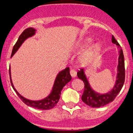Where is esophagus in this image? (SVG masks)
Returning a JSON list of instances; mask_svg holds the SVG:
<instances>
[{
    "label": "esophagus",
    "mask_w": 133,
    "mask_h": 133,
    "mask_svg": "<svg viewBox=\"0 0 133 133\" xmlns=\"http://www.w3.org/2000/svg\"><path fill=\"white\" fill-rule=\"evenodd\" d=\"M70 74H71V76H72V78H75V77L76 76L77 72L75 70L71 69L70 70Z\"/></svg>",
    "instance_id": "esophagus-1"
}]
</instances>
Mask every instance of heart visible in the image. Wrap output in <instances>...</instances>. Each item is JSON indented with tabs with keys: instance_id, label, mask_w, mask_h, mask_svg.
Here are the masks:
<instances>
[{
	"instance_id": "heart-1",
	"label": "heart",
	"mask_w": 133,
	"mask_h": 133,
	"mask_svg": "<svg viewBox=\"0 0 133 133\" xmlns=\"http://www.w3.org/2000/svg\"><path fill=\"white\" fill-rule=\"evenodd\" d=\"M92 38L89 37V36L85 37L78 44V49L81 50L84 48L88 47L92 43ZM102 48H103L102 45L99 42L94 43L81 56L80 60H81V62H84V63L90 62L100 53V52L102 50Z\"/></svg>"
}]
</instances>
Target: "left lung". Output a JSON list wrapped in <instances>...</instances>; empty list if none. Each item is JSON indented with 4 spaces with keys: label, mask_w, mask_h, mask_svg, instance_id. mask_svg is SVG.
Masks as SVG:
<instances>
[{
    "label": "left lung",
    "mask_w": 133,
    "mask_h": 133,
    "mask_svg": "<svg viewBox=\"0 0 133 133\" xmlns=\"http://www.w3.org/2000/svg\"><path fill=\"white\" fill-rule=\"evenodd\" d=\"M112 42L118 46V48L119 49V59H118L117 73L116 83L113 88L110 91L103 94L96 92L90 86L85 74L84 70L81 69L77 72V75L79 79L82 80L84 84V92L81 97V99L83 102L91 107L98 108L103 107L112 102L114 100L118 93L120 92L124 83L125 66L123 52L120 45L117 42L114 36H112Z\"/></svg>",
    "instance_id": "8db88e82"
}]
</instances>
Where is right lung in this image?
<instances>
[{"instance_id":"1","label":"right lung","mask_w":133,"mask_h":133,"mask_svg":"<svg viewBox=\"0 0 133 133\" xmlns=\"http://www.w3.org/2000/svg\"><path fill=\"white\" fill-rule=\"evenodd\" d=\"M36 33V30L33 28H28L26 29L23 33H21V35L19 36V38L17 40L16 44L14 45L13 47L12 54L11 57H12L14 54L17 52V50L19 49L20 46L23 44V42L25 41L26 39L28 38L34 36ZM69 68H65L63 71H61L57 75L56 78L54 83L53 87H52V90L50 94L46 97L44 98L43 99L40 100H31L23 97L19 94L16 88H14V84H13L12 79H11V67L9 68V75L10 79H11V83L12 87L18 95V97L21 98V100L24 102L25 104L30 107L35 108V109H40V110H49L54 108L57 105V103L59 102L60 97L61 95V91L62 88H64V86L69 83L71 79V76L69 72Z\"/></svg>"}]
</instances>
